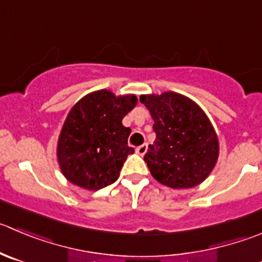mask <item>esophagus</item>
I'll use <instances>...</instances> for the list:
<instances>
[{
    "mask_svg": "<svg viewBox=\"0 0 262 262\" xmlns=\"http://www.w3.org/2000/svg\"><path fill=\"white\" fill-rule=\"evenodd\" d=\"M146 149H148V145H146V144H143V145L136 148V153H138L139 156H144V154L146 153Z\"/></svg>",
    "mask_w": 262,
    "mask_h": 262,
    "instance_id": "34e87169",
    "label": "esophagus"
}]
</instances>
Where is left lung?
Listing matches in <instances>:
<instances>
[{
	"label": "left lung",
	"instance_id": "obj_1",
	"mask_svg": "<svg viewBox=\"0 0 262 262\" xmlns=\"http://www.w3.org/2000/svg\"><path fill=\"white\" fill-rule=\"evenodd\" d=\"M150 112L156 141L144 156L151 176L173 189L199 185L213 170L219 139L201 106L178 92L141 95Z\"/></svg>",
	"mask_w": 262,
	"mask_h": 262
}]
</instances>
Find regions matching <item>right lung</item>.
I'll return each mask as SVG.
<instances>
[{
    "label": "right lung",
    "mask_w": 262,
    "mask_h": 262,
    "mask_svg": "<svg viewBox=\"0 0 262 262\" xmlns=\"http://www.w3.org/2000/svg\"><path fill=\"white\" fill-rule=\"evenodd\" d=\"M136 104L135 95L116 96L109 90L94 91L76 103L61 127L56 150L67 180L99 190L118 179L127 156L135 151L127 144L131 128L122 119Z\"/></svg>",
    "instance_id": "add662e5"
}]
</instances>
